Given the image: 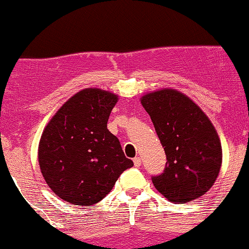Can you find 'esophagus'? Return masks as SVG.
<instances>
[{
    "label": "esophagus",
    "mask_w": 249,
    "mask_h": 249,
    "mask_svg": "<svg viewBox=\"0 0 249 249\" xmlns=\"http://www.w3.org/2000/svg\"><path fill=\"white\" fill-rule=\"evenodd\" d=\"M133 162H134L135 167H139L140 164H142V159H140V157H135V159L133 160Z\"/></svg>",
    "instance_id": "esophagus-1"
}]
</instances>
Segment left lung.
<instances>
[{
  "mask_svg": "<svg viewBox=\"0 0 249 249\" xmlns=\"http://www.w3.org/2000/svg\"><path fill=\"white\" fill-rule=\"evenodd\" d=\"M167 156L152 183L171 202L186 203L214 185L223 162L221 142L207 115L188 95L173 88L140 98Z\"/></svg>",
  "mask_w": 249,
  "mask_h": 249,
  "instance_id": "1",
  "label": "left lung"
}]
</instances>
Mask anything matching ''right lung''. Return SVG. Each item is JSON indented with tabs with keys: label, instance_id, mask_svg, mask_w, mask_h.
I'll list each match as a JSON object with an SVG mask.
<instances>
[{
	"label": "right lung",
	"instance_id": "1",
	"mask_svg": "<svg viewBox=\"0 0 249 249\" xmlns=\"http://www.w3.org/2000/svg\"><path fill=\"white\" fill-rule=\"evenodd\" d=\"M117 100L119 95L109 90L85 88L66 100L44 127L38 164L47 185L65 202L95 205L133 166L107 129Z\"/></svg>",
	"mask_w": 249,
	"mask_h": 249
}]
</instances>
